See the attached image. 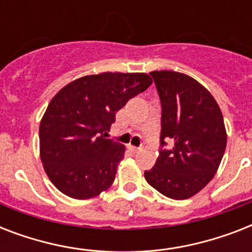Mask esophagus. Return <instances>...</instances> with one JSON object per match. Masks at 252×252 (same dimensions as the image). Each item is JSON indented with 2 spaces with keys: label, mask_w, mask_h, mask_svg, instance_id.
<instances>
[{
  "label": "esophagus",
  "mask_w": 252,
  "mask_h": 252,
  "mask_svg": "<svg viewBox=\"0 0 252 252\" xmlns=\"http://www.w3.org/2000/svg\"><path fill=\"white\" fill-rule=\"evenodd\" d=\"M129 149L132 150L133 153H138V152L141 150V148H137V146H132V145H130V146H129Z\"/></svg>",
  "instance_id": "1"
}]
</instances>
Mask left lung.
<instances>
[{"instance_id":"1","label":"left lung","mask_w":252,"mask_h":252,"mask_svg":"<svg viewBox=\"0 0 252 252\" xmlns=\"http://www.w3.org/2000/svg\"><path fill=\"white\" fill-rule=\"evenodd\" d=\"M161 100V149L146 182L166 197L184 200L215 176L226 148L222 112L192 77L171 70L150 73ZM166 141H171L170 150Z\"/></svg>"}]
</instances>
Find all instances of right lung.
Instances as JSON below:
<instances>
[{
    "label": "right lung",
    "instance_id": "right-lung-1",
    "mask_svg": "<svg viewBox=\"0 0 252 252\" xmlns=\"http://www.w3.org/2000/svg\"><path fill=\"white\" fill-rule=\"evenodd\" d=\"M145 73H100L73 81L49 102L40 122V158L59 191L90 199L114 183L126 148L106 138L115 114L152 85Z\"/></svg>",
    "mask_w": 252,
    "mask_h": 252
}]
</instances>
